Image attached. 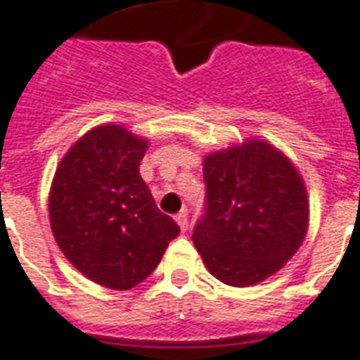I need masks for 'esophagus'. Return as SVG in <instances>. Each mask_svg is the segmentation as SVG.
<instances>
[{
	"mask_svg": "<svg viewBox=\"0 0 360 360\" xmlns=\"http://www.w3.org/2000/svg\"><path fill=\"white\" fill-rule=\"evenodd\" d=\"M174 219H176L180 230H182V232H186V230H188V212L180 211L176 217H174Z\"/></svg>",
	"mask_w": 360,
	"mask_h": 360,
	"instance_id": "34e87169",
	"label": "esophagus"
}]
</instances>
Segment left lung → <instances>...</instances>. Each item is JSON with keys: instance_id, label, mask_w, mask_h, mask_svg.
<instances>
[{"instance_id": "obj_1", "label": "left lung", "mask_w": 360, "mask_h": 360, "mask_svg": "<svg viewBox=\"0 0 360 360\" xmlns=\"http://www.w3.org/2000/svg\"><path fill=\"white\" fill-rule=\"evenodd\" d=\"M205 212L191 240L207 270L236 288L282 269L305 240L309 201L295 167L274 146L248 140L207 155Z\"/></svg>"}]
</instances>
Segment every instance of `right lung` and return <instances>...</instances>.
Listing matches in <instances>:
<instances>
[{
    "label": "right lung",
    "instance_id": "right-lung-1",
    "mask_svg": "<svg viewBox=\"0 0 360 360\" xmlns=\"http://www.w3.org/2000/svg\"><path fill=\"white\" fill-rule=\"evenodd\" d=\"M148 140L120 124L97 126L63 157L49 191L57 245L84 276L111 290L143 282L180 234L140 176Z\"/></svg>",
    "mask_w": 360,
    "mask_h": 360
}]
</instances>
